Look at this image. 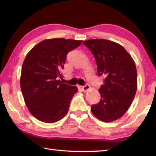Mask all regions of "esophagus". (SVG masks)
Listing matches in <instances>:
<instances>
[{
  "instance_id": "obj_1",
  "label": "esophagus",
  "mask_w": 156,
  "mask_h": 156,
  "mask_svg": "<svg viewBox=\"0 0 156 156\" xmlns=\"http://www.w3.org/2000/svg\"><path fill=\"white\" fill-rule=\"evenodd\" d=\"M80 88H81L82 90H83V91L85 92V91H88L89 89H90V86H89V84H86L85 85H84V86L80 87Z\"/></svg>"
}]
</instances>
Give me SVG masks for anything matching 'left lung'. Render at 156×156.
<instances>
[{
  "label": "left lung",
  "mask_w": 156,
  "mask_h": 156,
  "mask_svg": "<svg viewBox=\"0 0 156 156\" xmlns=\"http://www.w3.org/2000/svg\"><path fill=\"white\" fill-rule=\"evenodd\" d=\"M83 44L94 54L98 75L105 78L98 89L101 99L98 104L91 105V112L100 120L112 122L125 114L135 97V62L126 49L115 42L91 39Z\"/></svg>",
  "instance_id": "obj_1"
}]
</instances>
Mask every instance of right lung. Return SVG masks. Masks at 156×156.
I'll list each match as a JSON object with an SVG mask.
<instances>
[{"instance_id": "1", "label": "right lung", "mask_w": 156, "mask_h": 156, "mask_svg": "<svg viewBox=\"0 0 156 156\" xmlns=\"http://www.w3.org/2000/svg\"><path fill=\"white\" fill-rule=\"evenodd\" d=\"M83 41L46 39L28 52L20 79L21 91L31 115L46 123H54L67 115L78 88L60 80L67 55Z\"/></svg>"}]
</instances>
